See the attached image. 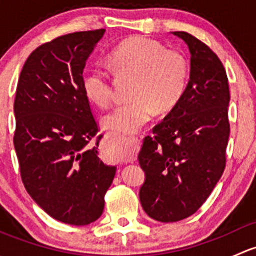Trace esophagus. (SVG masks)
Masks as SVG:
<instances>
[{"instance_id": "34e87169", "label": "esophagus", "mask_w": 256, "mask_h": 256, "mask_svg": "<svg viewBox=\"0 0 256 256\" xmlns=\"http://www.w3.org/2000/svg\"><path fill=\"white\" fill-rule=\"evenodd\" d=\"M132 161H134V160H132Z\"/></svg>"}]
</instances>
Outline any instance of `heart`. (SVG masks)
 Masks as SVG:
<instances>
[{"label": "heart", "instance_id": "heart-1", "mask_svg": "<svg viewBox=\"0 0 256 256\" xmlns=\"http://www.w3.org/2000/svg\"><path fill=\"white\" fill-rule=\"evenodd\" d=\"M109 68L116 78H131L128 102L118 105L102 116L108 130L132 135L151 120L154 110L167 112L184 95L190 76L187 58L177 50L144 37H131L121 42L108 56ZM85 98L99 108L108 106L112 95V82L105 69H90L82 82ZM109 157L120 160L121 150L112 147Z\"/></svg>", "mask_w": 256, "mask_h": 256}]
</instances>
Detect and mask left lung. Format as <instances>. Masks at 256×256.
<instances>
[{
	"instance_id": "left-lung-1",
	"label": "left lung",
	"mask_w": 256,
	"mask_h": 256,
	"mask_svg": "<svg viewBox=\"0 0 256 256\" xmlns=\"http://www.w3.org/2000/svg\"><path fill=\"white\" fill-rule=\"evenodd\" d=\"M190 53L184 95L144 138L140 202L148 216L178 222L200 208L226 167L229 128L228 78L216 54L187 32H172Z\"/></svg>"
}]
</instances>
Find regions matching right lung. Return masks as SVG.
Listing matches in <instances>:
<instances>
[{"label":"right lung","mask_w":256,"mask_h":256,"mask_svg":"<svg viewBox=\"0 0 256 256\" xmlns=\"http://www.w3.org/2000/svg\"><path fill=\"white\" fill-rule=\"evenodd\" d=\"M105 30L76 32L40 46L20 72L14 99V150L28 194L52 218L88 226L104 210L116 167L90 140L98 134L82 70Z\"/></svg>","instance_id":"add662e5"}]
</instances>
